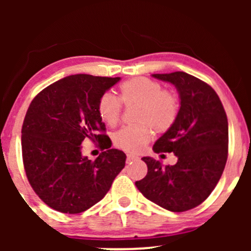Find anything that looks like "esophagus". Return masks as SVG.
I'll use <instances>...</instances> for the list:
<instances>
[{
  "label": "esophagus",
  "mask_w": 251,
  "mask_h": 251,
  "mask_svg": "<svg viewBox=\"0 0 251 251\" xmlns=\"http://www.w3.org/2000/svg\"><path fill=\"white\" fill-rule=\"evenodd\" d=\"M137 159H138V157L134 154H127V157H126V162L127 163H131V162H133V160H137Z\"/></svg>",
  "instance_id": "34e87169"
}]
</instances>
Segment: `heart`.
Instances as JSON below:
<instances>
[{
    "label": "heart",
    "instance_id": "1",
    "mask_svg": "<svg viewBox=\"0 0 251 251\" xmlns=\"http://www.w3.org/2000/svg\"><path fill=\"white\" fill-rule=\"evenodd\" d=\"M124 105H135L133 122L113 135V143L124 151L137 153L145 148L152 137L168 132L175 125L179 113V98L162 83L145 76H137L124 81L119 87V99L111 93L102 94L98 102V112L106 125L116 126Z\"/></svg>",
    "mask_w": 251,
    "mask_h": 251
}]
</instances>
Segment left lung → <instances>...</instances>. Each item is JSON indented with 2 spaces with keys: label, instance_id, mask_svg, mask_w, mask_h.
Wrapping results in <instances>:
<instances>
[{
  "label": "left lung",
  "instance_id": "left-lung-1",
  "mask_svg": "<svg viewBox=\"0 0 251 251\" xmlns=\"http://www.w3.org/2000/svg\"><path fill=\"white\" fill-rule=\"evenodd\" d=\"M152 76L172 83L179 94L175 125L153 145L155 153L174 152L178 160L163 166L151 157L142 158L148 175L135 186L157 205L183 212L203 203L223 174L229 144L226 114L217 93L198 77L185 72Z\"/></svg>",
  "mask_w": 251,
  "mask_h": 251
}]
</instances>
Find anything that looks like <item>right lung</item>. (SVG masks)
I'll list each match as a JSON object with an SVG mask.
<instances>
[{"label": "right lung", "instance_id": "obj_1", "mask_svg": "<svg viewBox=\"0 0 251 251\" xmlns=\"http://www.w3.org/2000/svg\"><path fill=\"white\" fill-rule=\"evenodd\" d=\"M120 77L75 74L34 98L22 126V158L36 195L56 211L80 214L101 201L125 166L126 154L111 149L98 102ZM106 149L94 162L83 157L85 140Z\"/></svg>", "mask_w": 251, "mask_h": 251}]
</instances>
